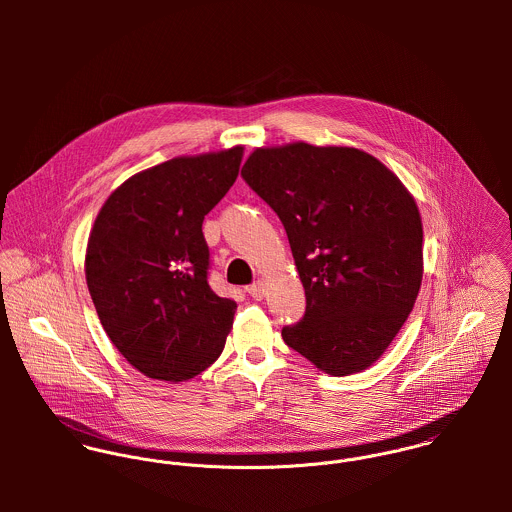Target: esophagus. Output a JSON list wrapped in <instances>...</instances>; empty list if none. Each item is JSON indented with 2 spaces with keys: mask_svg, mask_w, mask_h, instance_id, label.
I'll return each mask as SVG.
<instances>
[{
  "mask_svg": "<svg viewBox=\"0 0 512 512\" xmlns=\"http://www.w3.org/2000/svg\"><path fill=\"white\" fill-rule=\"evenodd\" d=\"M246 292L250 293L254 299H262L266 295V284L264 282H256V284L248 286Z\"/></svg>",
  "mask_w": 512,
  "mask_h": 512,
  "instance_id": "34e87169",
  "label": "esophagus"
}]
</instances>
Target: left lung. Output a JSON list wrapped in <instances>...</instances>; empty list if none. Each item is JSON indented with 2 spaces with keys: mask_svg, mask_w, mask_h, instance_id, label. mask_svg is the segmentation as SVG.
<instances>
[{
  "mask_svg": "<svg viewBox=\"0 0 512 512\" xmlns=\"http://www.w3.org/2000/svg\"><path fill=\"white\" fill-rule=\"evenodd\" d=\"M280 217L305 290L288 347L333 376L388 349L422 286V219L400 179L357 147H258L242 167Z\"/></svg>",
  "mask_w": 512,
  "mask_h": 512,
  "instance_id": "obj_1",
  "label": "left lung"
}]
</instances>
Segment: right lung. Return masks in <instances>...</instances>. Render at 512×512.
Segmentation results:
<instances>
[{"label":"right lung","instance_id":"right-lung-1","mask_svg":"<svg viewBox=\"0 0 512 512\" xmlns=\"http://www.w3.org/2000/svg\"><path fill=\"white\" fill-rule=\"evenodd\" d=\"M242 153L175 157L136 173L94 220L88 292L114 347L149 378L189 380L224 349L236 303L209 286L203 220L236 181Z\"/></svg>","mask_w":512,"mask_h":512}]
</instances>
